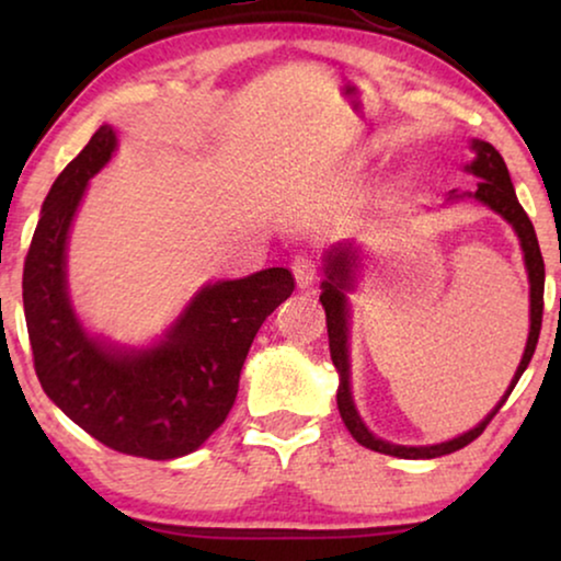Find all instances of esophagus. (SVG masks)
Returning <instances> with one entry per match:
<instances>
[{"instance_id": "esophagus-1", "label": "esophagus", "mask_w": 561, "mask_h": 561, "mask_svg": "<svg viewBox=\"0 0 561 561\" xmlns=\"http://www.w3.org/2000/svg\"><path fill=\"white\" fill-rule=\"evenodd\" d=\"M290 271H294V278L298 283V288H309L313 280H317V263H313L309 252H298L290 263Z\"/></svg>"}]
</instances>
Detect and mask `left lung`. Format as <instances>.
<instances>
[{"label":"left lung","instance_id":"8db88e82","mask_svg":"<svg viewBox=\"0 0 561 561\" xmlns=\"http://www.w3.org/2000/svg\"><path fill=\"white\" fill-rule=\"evenodd\" d=\"M472 150H474V160L467 165V171L472 175H478V191L474 194H457L451 191L449 198L462 196H472L478 202L488 204L490 209L501 214V217L508 221V225L516 229L518 240H520V250H524V260H526V271H528V283H531V332H528L526 340V350L524 357H520V365L516 375H513L511 388L505 390L503 401L495 405L493 411L488 413L485 419L480 421L478 426L470 428V432L457 436V439L442 442V444H432V447H403V444H390L382 442L378 436L367 432V426L359 419V413L352 403V390H350V347H347V336H350V311H347V296L344 290L352 288V267H355V250L352 248H334L332 252H327V280L321 283V296L319 301L327 311V332H329V352H332V363L340 373V390H336V405H340V416L344 421V426L350 428V434L355 436L357 444L363 447L380 451V455H390V457H401V459H434L442 455H451V451L467 447V444L478 439V436L485 432V426L493 421V416L501 411V405L508 401L511 390L516 388V382L524 370L531 363L536 342H539V332H541V317H543V257L539 250V240H536L534 225L528 219V214L524 211V206L518 204L516 191H513L508 168H505V160L501 152H497L490 142L482 140H472Z\"/></svg>","mask_w":561,"mask_h":561}]
</instances>
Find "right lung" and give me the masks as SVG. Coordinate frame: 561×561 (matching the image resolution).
I'll use <instances>...</instances> for the list:
<instances>
[{
    "instance_id": "obj_1",
    "label": "right lung",
    "mask_w": 561,
    "mask_h": 561,
    "mask_svg": "<svg viewBox=\"0 0 561 561\" xmlns=\"http://www.w3.org/2000/svg\"><path fill=\"white\" fill-rule=\"evenodd\" d=\"M114 148L117 135L102 125L45 196L22 271L30 347L45 396L83 432L122 455L175 459L225 424L257 329L296 283L286 267H267L204 286L150 350L91 336L68 298L66 242L89 179Z\"/></svg>"
}]
</instances>
